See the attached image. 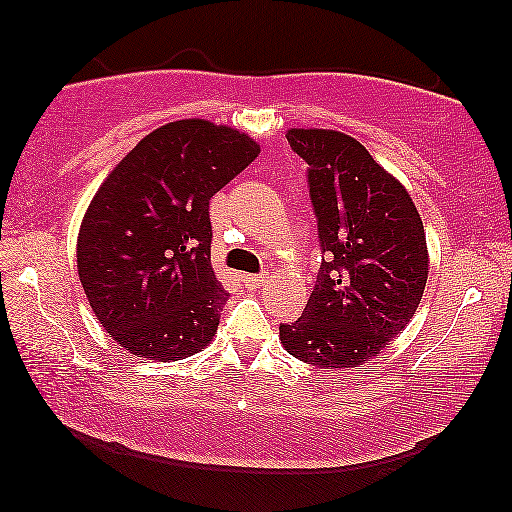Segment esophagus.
Here are the masks:
<instances>
[{"mask_svg":"<svg viewBox=\"0 0 512 512\" xmlns=\"http://www.w3.org/2000/svg\"><path fill=\"white\" fill-rule=\"evenodd\" d=\"M268 279L270 277H265V275H247L242 279V282H244V286H247V289H261V286L268 284Z\"/></svg>","mask_w":512,"mask_h":512,"instance_id":"1","label":"esophagus"}]
</instances>
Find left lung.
Segmentation results:
<instances>
[{"label": "left lung", "instance_id": "left-lung-1", "mask_svg": "<svg viewBox=\"0 0 512 512\" xmlns=\"http://www.w3.org/2000/svg\"><path fill=\"white\" fill-rule=\"evenodd\" d=\"M286 139L307 163L324 258L303 317L279 324V338L312 366L354 368L417 312L429 277L422 219L408 191L354 137L293 128Z\"/></svg>", "mask_w": 512, "mask_h": 512}]
</instances>
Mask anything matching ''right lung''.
<instances>
[{
	"mask_svg": "<svg viewBox=\"0 0 512 512\" xmlns=\"http://www.w3.org/2000/svg\"><path fill=\"white\" fill-rule=\"evenodd\" d=\"M258 153L244 132L186 118L146 135L95 193L79 277L130 354L177 361L209 345L228 298L212 270L209 200Z\"/></svg>",
	"mask_w": 512,
	"mask_h": 512,
	"instance_id": "1",
	"label": "right lung"
}]
</instances>
